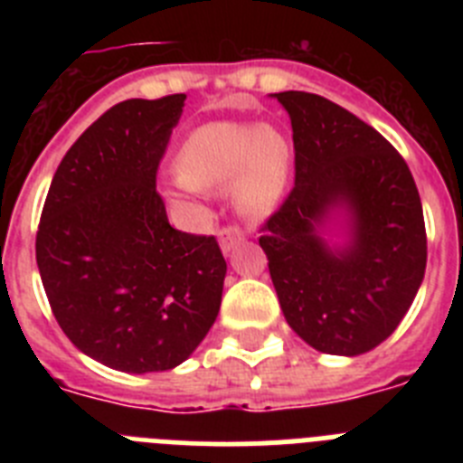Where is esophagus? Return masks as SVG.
I'll return each instance as SVG.
<instances>
[{
  "label": "esophagus",
  "instance_id": "34e87169",
  "mask_svg": "<svg viewBox=\"0 0 463 463\" xmlns=\"http://www.w3.org/2000/svg\"><path fill=\"white\" fill-rule=\"evenodd\" d=\"M218 239H220V248H222V252L234 250L236 245L243 241V229L236 227V224H229V227L220 229Z\"/></svg>",
  "mask_w": 463,
  "mask_h": 463
}]
</instances>
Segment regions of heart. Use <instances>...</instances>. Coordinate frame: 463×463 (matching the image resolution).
<instances>
[{"instance_id":"1","label":"heart","mask_w":463,"mask_h":463,"mask_svg":"<svg viewBox=\"0 0 463 463\" xmlns=\"http://www.w3.org/2000/svg\"><path fill=\"white\" fill-rule=\"evenodd\" d=\"M288 171L289 146L273 127L213 122L181 143L175 153L178 181L166 194H196L232 183L234 206L245 215H261L280 199Z\"/></svg>"}]
</instances>
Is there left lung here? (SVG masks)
Here are the masks:
<instances>
[{
    "label": "left lung",
    "mask_w": 463,
    "mask_h": 463,
    "mask_svg": "<svg viewBox=\"0 0 463 463\" xmlns=\"http://www.w3.org/2000/svg\"><path fill=\"white\" fill-rule=\"evenodd\" d=\"M292 120L294 187L260 245L288 325L326 354L369 353L411 308L427 269L420 192L383 134L320 94L278 92ZM346 213L345 246L319 229Z\"/></svg>",
    "instance_id": "1"
}]
</instances>
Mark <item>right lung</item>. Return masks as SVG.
<instances>
[{"label": "right lung", "instance_id": "obj_1", "mask_svg": "<svg viewBox=\"0 0 463 463\" xmlns=\"http://www.w3.org/2000/svg\"><path fill=\"white\" fill-rule=\"evenodd\" d=\"M183 106L185 94L127 99L94 120L57 166L36 232L57 325L125 373L185 362L222 301L218 241L171 227L155 187Z\"/></svg>", "mask_w": 463, "mask_h": 463}]
</instances>
